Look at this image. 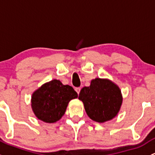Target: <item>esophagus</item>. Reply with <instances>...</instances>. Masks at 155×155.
<instances>
[{"label": "esophagus", "mask_w": 155, "mask_h": 155, "mask_svg": "<svg viewBox=\"0 0 155 155\" xmlns=\"http://www.w3.org/2000/svg\"><path fill=\"white\" fill-rule=\"evenodd\" d=\"M75 90H76V91L77 92L78 94H79V92H80V91H81V88H80V87H76V88L75 89Z\"/></svg>", "instance_id": "34e87169"}]
</instances>
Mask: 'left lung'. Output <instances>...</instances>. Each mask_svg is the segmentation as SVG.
<instances>
[{"label": "left lung", "mask_w": 155, "mask_h": 155, "mask_svg": "<svg viewBox=\"0 0 155 155\" xmlns=\"http://www.w3.org/2000/svg\"><path fill=\"white\" fill-rule=\"evenodd\" d=\"M79 100L84 104L87 116L98 123H104L115 118L122 105L120 87L109 79L96 78L90 86L82 87Z\"/></svg>", "instance_id": "8db88e82"}]
</instances>
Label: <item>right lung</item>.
Returning a JSON list of instances; mask_svg holds the SVG:
<instances>
[{"label": "right lung", "mask_w": 155, "mask_h": 155, "mask_svg": "<svg viewBox=\"0 0 155 155\" xmlns=\"http://www.w3.org/2000/svg\"><path fill=\"white\" fill-rule=\"evenodd\" d=\"M78 97L74 89L53 79L34 91L31 96V109L39 120L54 123L64 115L69 102Z\"/></svg>", "instance_id": "1"}]
</instances>
